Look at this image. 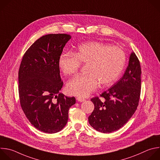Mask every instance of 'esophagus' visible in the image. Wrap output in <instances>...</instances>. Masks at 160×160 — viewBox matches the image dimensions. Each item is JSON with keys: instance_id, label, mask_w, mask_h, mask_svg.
Returning a JSON list of instances; mask_svg holds the SVG:
<instances>
[{"instance_id": "esophagus-1", "label": "esophagus", "mask_w": 160, "mask_h": 160, "mask_svg": "<svg viewBox=\"0 0 160 160\" xmlns=\"http://www.w3.org/2000/svg\"><path fill=\"white\" fill-rule=\"evenodd\" d=\"M77 100L78 101V102H84L85 100V98H82V97H77Z\"/></svg>"}]
</instances>
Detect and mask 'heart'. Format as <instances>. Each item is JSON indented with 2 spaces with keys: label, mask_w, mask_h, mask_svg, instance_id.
Returning <instances> with one entry per match:
<instances>
[{
  "label": "heart",
  "mask_w": 160,
  "mask_h": 160,
  "mask_svg": "<svg viewBox=\"0 0 160 160\" xmlns=\"http://www.w3.org/2000/svg\"><path fill=\"white\" fill-rule=\"evenodd\" d=\"M80 63L87 64V73L73 78L67 88L71 95L83 97L88 96L100 83L103 87L114 83L124 69L126 55L119 47L89 41L78 46L73 53H62L58 62L59 68L66 75L75 74Z\"/></svg>",
  "instance_id": "1"
}]
</instances>
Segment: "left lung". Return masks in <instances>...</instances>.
Listing matches in <instances>:
<instances>
[{"mask_svg": "<svg viewBox=\"0 0 160 160\" xmlns=\"http://www.w3.org/2000/svg\"><path fill=\"white\" fill-rule=\"evenodd\" d=\"M141 69L139 61L132 51L128 66L114 85L100 97L91 99L95 108L88 117L90 126L102 133H110L121 128L137 109L141 93Z\"/></svg>", "mask_w": 160, "mask_h": 160, "instance_id": "8db88e82", "label": "left lung"}]
</instances>
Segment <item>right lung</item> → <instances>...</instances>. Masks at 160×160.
Returning a JSON list of instances; mask_svg holds the SVG:
<instances>
[{
	"mask_svg": "<svg viewBox=\"0 0 160 160\" xmlns=\"http://www.w3.org/2000/svg\"><path fill=\"white\" fill-rule=\"evenodd\" d=\"M72 36L49 34L36 40L23 56L19 70L22 109L31 124L46 133H56L67 124L74 97L60 93L63 83L58 58Z\"/></svg>",
	"mask_w": 160,
	"mask_h": 160,
	"instance_id": "1",
	"label": "right lung"
}]
</instances>
